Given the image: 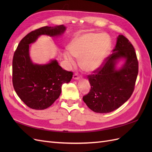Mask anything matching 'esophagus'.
<instances>
[{
  "mask_svg": "<svg viewBox=\"0 0 152 152\" xmlns=\"http://www.w3.org/2000/svg\"><path fill=\"white\" fill-rule=\"evenodd\" d=\"M73 79L75 80H79L80 79V77L77 74V73H75V74L73 75Z\"/></svg>",
  "mask_w": 152,
  "mask_h": 152,
  "instance_id": "1",
  "label": "esophagus"
}]
</instances>
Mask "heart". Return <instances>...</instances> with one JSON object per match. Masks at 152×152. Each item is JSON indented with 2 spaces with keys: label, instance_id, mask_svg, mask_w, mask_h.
Masks as SVG:
<instances>
[{
  "label": "heart",
  "instance_id": "b5f03b06",
  "mask_svg": "<svg viewBox=\"0 0 152 152\" xmlns=\"http://www.w3.org/2000/svg\"><path fill=\"white\" fill-rule=\"evenodd\" d=\"M110 40L107 35L87 33L80 36L68 45V50L73 56L80 59V66L87 72H93L102 66L110 48ZM64 58L70 65L75 61L68 53Z\"/></svg>",
  "mask_w": 152,
  "mask_h": 152
}]
</instances>
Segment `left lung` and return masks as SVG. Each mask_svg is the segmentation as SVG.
I'll list each match as a JSON object with an SVG mask.
<instances>
[{"label":"left lung","mask_w":152,"mask_h":152,"mask_svg":"<svg viewBox=\"0 0 152 152\" xmlns=\"http://www.w3.org/2000/svg\"><path fill=\"white\" fill-rule=\"evenodd\" d=\"M112 51L102 66L87 76L91 87L83 101L96 113H107L118 108L134 89L138 61L134 47L126 37L119 35ZM121 58L125 59V63L117 70L116 65Z\"/></svg>","instance_id":"left-lung-1"}]
</instances>
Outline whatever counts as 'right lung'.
<instances>
[{
    "label": "right lung",
    "instance_id": "obj_1",
    "mask_svg": "<svg viewBox=\"0 0 152 152\" xmlns=\"http://www.w3.org/2000/svg\"><path fill=\"white\" fill-rule=\"evenodd\" d=\"M66 30L63 25L44 26L32 31L20 41L12 59V84L16 94L30 108L49 107L61 93L62 85L70 82L73 73L59 65L56 59L45 65L34 64L29 54V45L41 35H61Z\"/></svg>",
    "mask_w": 152,
    "mask_h": 152
}]
</instances>
